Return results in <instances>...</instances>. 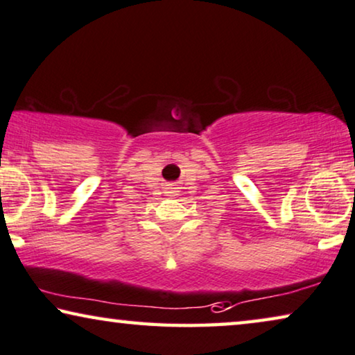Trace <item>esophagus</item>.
<instances>
[{
	"mask_svg": "<svg viewBox=\"0 0 355 355\" xmlns=\"http://www.w3.org/2000/svg\"><path fill=\"white\" fill-rule=\"evenodd\" d=\"M166 193H167V196H171V198H177L178 196L175 184H168V187L166 188Z\"/></svg>",
	"mask_w": 355,
	"mask_h": 355,
	"instance_id": "obj_1",
	"label": "esophagus"
}]
</instances>
